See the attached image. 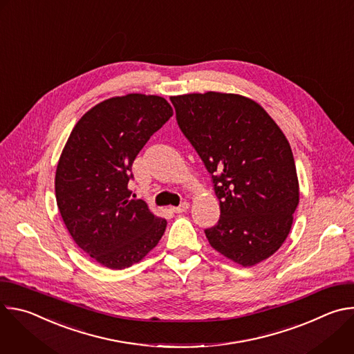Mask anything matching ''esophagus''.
Segmentation results:
<instances>
[{
	"label": "esophagus",
	"instance_id": "obj_1",
	"mask_svg": "<svg viewBox=\"0 0 354 354\" xmlns=\"http://www.w3.org/2000/svg\"><path fill=\"white\" fill-rule=\"evenodd\" d=\"M189 206L190 205L187 203V201H182V203L178 207H172V212H175V213H185V212H187Z\"/></svg>",
	"mask_w": 354,
	"mask_h": 354
}]
</instances>
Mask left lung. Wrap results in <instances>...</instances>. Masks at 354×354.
Masks as SVG:
<instances>
[{"label":"left lung","mask_w":354,"mask_h":354,"mask_svg":"<svg viewBox=\"0 0 354 354\" xmlns=\"http://www.w3.org/2000/svg\"><path fill=\"white\" fill-rule=\"evenodd\" d=\"M176 122L212 175L218 223L210 245L242 266H254L283 245L299 201L291 147L268 112L235 93L171 96Z\"/></svg>","instance_id":"left-lung-1"}]
</instances>
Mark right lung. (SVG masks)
I'll return each mask as SVG.
<instances>
[{
	"label": "right lung",
	"mask_w": 354,
	"mask_h": 354,
	"mask_svg": "<svg viewBox=\"0 0 354 354\" xmlns=\"http://www.w3.org/2000/svg\"><path fill=\"white\" fill-rule=\"evenodd\" d=\"M174 115L157 95L129 93L97 104L73 129L56 171V200L75 243L97 263L122 270L156 248L167 220L130 198L131 165Z\"/></svg>",
	"instance_id": "1"
}]
</instances>
